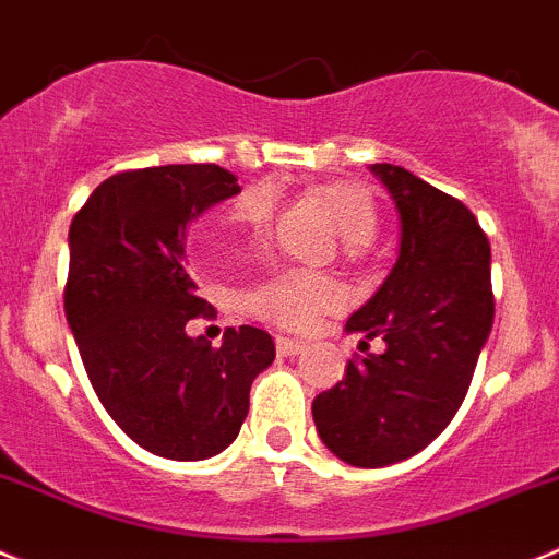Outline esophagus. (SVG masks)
Here are the masks:
<instances>
[{
    "label": "esophagus",
    "mask_w": 559,
    "mask_h": 559,
    "mask_svg": "<svg viewBox=\"0 0 559 559\" xmlns=\"http://www.w3.org/2000/svg\"><path fill=\"white\" fill-rule=\"evenodd\" d=\"M305 350V345L299 340H290V337H276V354L280 356H296Z\"/></svg>",
    "instance_id": "obj_1"
}]
</instances>
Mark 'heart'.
Returning a JSON list of instances; mask_svg holds the SVG:
<instances>
[{
    "label": "heart",
    "mask_w": 559,
    "mask_h": 559,
    "mask_svg": "<svg viewBox=\"0 0 559 559\" xmlns=\"http://www.w3.org/2000/svg\"><path fill=\"white\" fill-rule=\"evenodd\" d=\"M323 209L332 214L334 227L343 241L354 249L373 243L379 236V211L365 186L329 183L316 191ZM276 211V189L271 183L247 186L230 203V209L209 227L205 243L214 249L233 243H258L269 230ZM343 301V290L316 271H276L254 285L243 305L252 316L280 329H305L321 312Z\"/></svg>",
    "instance_id": "obj_1"
}]
</instances>
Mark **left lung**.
<instances>
[{
  "label": "left lung",
  "instance_id": "obj_1",
  "mask_svg": "<svg viewBox=\"0 0 559 559\" xmlns=\"http://www.w3.org/2000/svg\"><path fill=\"white\" fill-rule=\"evenodd\" d=\"M401 216V249L373 299L345 332L386 348L350 359L312 401L318 436L362 469L397 464L448 428L469 390L493 323L491 247L461 200L395 164H370Z\"/></svg>",
  "mask_w": 559,
  "mask_h": 559
}]
</instances>
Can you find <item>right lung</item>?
I'll return each instance as SVG.
<instances>
[{
    "label": "right lung",
    "instance_id": "1",
    "mask_svg": "<svg viewBox=\"0 0 559 559\" xmlns=\"http://www.w3.org/2000/svg\"><path fill=\"white\" fill-rule=\"evenodd\" d=\"M238 191L216 164L117 173L68 233L66 318L90 384L129 439L169 461L230 448L249 386L274 362L263 329H227L219 348L186 334L211 312L186 269V225Z\"/></svg>",
    "mask_w": 559,
    "mask_h": 559
}]
</instances>
